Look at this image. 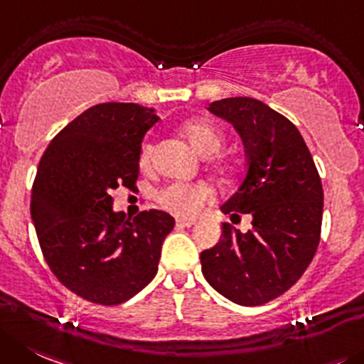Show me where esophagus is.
<instances>
[{"label":"esophagus","instance_id":"34e87169","mask_svg":"<svg viewBox=\"0 0 364 364\" xmlns=\"http://www.w3.org/2000/svg\"><path fill=\"white\" fill-rule=\"evenodd\" d=\"M176 224H178L179 228H192L193 224H196V219H185V217H179V219H176Z\"/></svg>","mask_w":364,"mask_h":364}]
</instances>
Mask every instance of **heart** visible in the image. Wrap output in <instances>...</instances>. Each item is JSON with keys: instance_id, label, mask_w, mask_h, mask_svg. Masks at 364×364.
Listing matches in <instances>:
<instances>
[{"instance_id": "1", "label": "heart", "mask_w": 364, "mask_h": 364, "mask_svg": "<svg viewBox=\"0 0 364 364\" xmlns=\"http://www.w3.org/2000/svg\"><path fill=\"white\" fill-rule=\"evenodd\" d=\"M183 134L188 138L190 144L198 149L201 154L208 156L219 151L224 144V134L212 120L208 118H192L181 127ZM152 156V144L145 141L141 145L140 161L147 166ZM220 174H230L232 168L228 165L219 166ZM212 199V192L203 183H183L176 181L166 185L158 192V203L168 212L176 213L179 217H192Z\"/></svg>"}]
</instances>
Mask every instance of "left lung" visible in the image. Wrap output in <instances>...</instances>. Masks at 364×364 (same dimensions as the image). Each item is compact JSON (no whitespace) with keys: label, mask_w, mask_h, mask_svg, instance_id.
Listing matches in <instances>:
<instances>
[{"label":"left lung","mask_w":364,"mask_h":364,"mask_svg":"<svg viewBox=\"0 0 364 364\" xmlns=\"http://www.w3.org/2000/svg\"><path fill=\"white\" fill-rule=\"evenodd\" d=\"M208 109L233 124L246 147V176L220 210L233 223L250 213L251 228L240 233L224 223L219 242L201 253L203 274L228 300L264 305L291 289L314 259L321 179L296 125L264 102L223 98Z\"/></svg>","instance_id":"1"}]
</instances>
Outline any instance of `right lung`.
Returning <instances> with one entry per match:
<instances>
[{
  "label": "right lung",
  "instance_id": "add662e5",
  "mask_svg": "<svg viewBox=\"0 0 364 364\" xmlns=\"http://www.w3.org/2000/svg\"><path fill=\"white\" fill-rule=\"evenodd\" d=\"M158 117L138 104H97L66 125L41 156L30 213L57 280L91 304L118 305L158 273L174 217L111 210V192L132 190L144 136Z\"/></svg>",
  "mask_w": 364,
  "mask_h": 364
}]
</instances>
